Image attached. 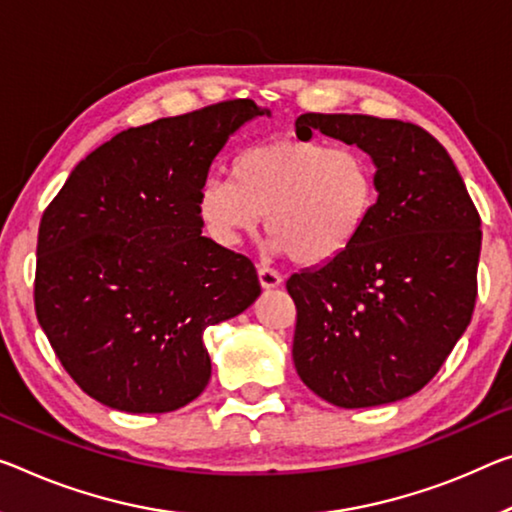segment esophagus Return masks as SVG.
I'll return each instance as SVG.
<instances>
[{
  "label": "esophagus",
  "mask_w": 512,
  "mask_h": 512,
  "mask_svg": "<svg viewBox=\"0 0 512 512\" xmlns=\"http://www.w3.org/2000/svg\"><path fill=\"white\" fill-rule=\"evenodd\" d=\"M258 279H261V286L267 290L281 286L283 281V277L277 270H272V267H265V265H258Z\"/></svg>",
  "instance_id": "1"
}]
</instances>
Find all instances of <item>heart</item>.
<instances>
[{"label":"heart","mask_w":512,"mask_h":512,"mask_svg":"<svg viewBox=\"0 0 512 512\" xmlns=\"http://www.w3.org/2000/svg\"><path fill=\"white\" fill-rule=\"evenodd\" d=\"M229 178H208L199 217L219 245L235 247L254 233L265 212L274 254L295 263L334 261L371 222L377 171L355 146L318 139H281L235 155Z\"/></svg>","instance_id":"heart-1"}]
</instances>
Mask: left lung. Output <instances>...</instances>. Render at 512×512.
Masks as SVG:
<instances>
[{
	"label": "left lung",
	"mask_w": 512,
	"mask_h": 512,
	"mask_svg": "<svg viewBox=\"0 0 512 512\" xmlns=\"http://www.w3.org/2000/svg\"><path fill=\"white\" fill-rule=\"evenodd\" d=\"M357 144L377 169L371 222L334 261L286 281L297 309V375L327 403H396L437 375L476 304L481 217L451 155L414 123L302 114L313 132Z\"/></svg>",
	"instance_id": "left-lung-1"
}]
</instances>
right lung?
<instances>
[{"instance_id": "add662e5", "label": "right lung", "mask_w": 512, "mask_h": 512, "mask_svg": "<svg viewBox=\"0 0 512 512\" xmlns=\"http://www.w3.org/2000/svg\"><path fill=\"white\" fill-rule=\"evenodd\" d=\"M254 100L123 130L70 171L38 229L36 318L61 366L112 410L162 414L210 380L203 332L261 295L254 263L201 235L199 192Z\"/></svg>"}]
</instances>
